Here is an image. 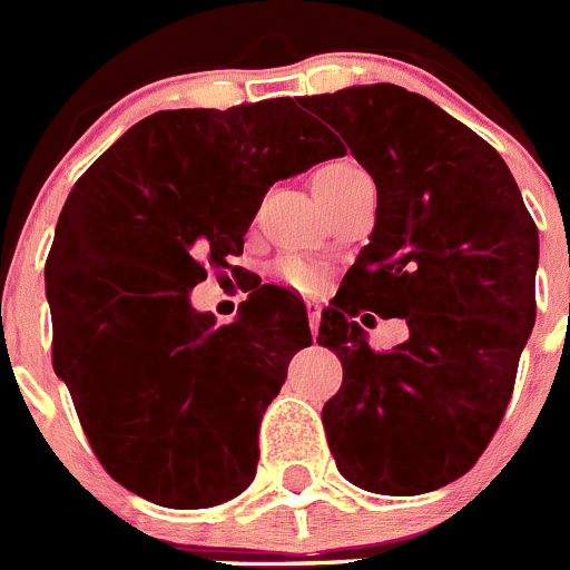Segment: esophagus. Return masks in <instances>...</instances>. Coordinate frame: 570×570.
I'll return each instance as SVG.
<instances>
[{
    "label": "esophagus",
    "mask_w": 570,
    "mask_h": 570,
    "mask_svg": "<svg viewBox=\"0 0 570 570\" xmlns=\"http://www.w3.org/2000/svg\"><path fill=\"white\" fill-rule=\"evenodd\" d=\"M320 316H322L320 305H316V302H308V325H311V334H314V340H316V334H320Z\"/></svg>",
    "instance_id": "34e87169"
}]
</instances>
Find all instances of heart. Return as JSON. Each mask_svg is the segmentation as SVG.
Wrapping results in <instances>:
<instances>
[{
    "mask_svg": "<svg viewBox=\"0 0 570 570\" xmlns=\"http://www.w3.org/2000/svg\"><path fill=\"white\" fill-rule=\"evenodd\" d=\"M362 174H365V170H362L360 165L351 163V159H331V163H322L320 168L311 174V185H314V194L320 196V199H325L328 194L340 190L347 179H354V176ZM276 276H279V282H285L288 288L299 291V294H314L322 285V279H325L320 265L302 259V256H285V259L276 262Z\"/></svg>",
    "mask_w": 570,
    "mask_h": 570,
    "instance_id": "obj_1",
    "label": "heart"
}]
</instances>
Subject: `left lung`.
<instances>
[{
  "mask_svg": "<svg viewBox=\"0 0 570 570\" xmlns=\"http://www.w3.org/2000/svg\"><path fill=\"white\" fill-rule=\"evenodd\" d=\"M376 183V225L322 311L342 360L322 407L347 482L414 497L460 480L497 434L537 320L540 236L502 156L400 85L305 97ZM400 315L412 336L374 352L353 316Z\"/></svg>",
  "mask_w": 570,
  "mask_h": 570,
  "instance_id": "8db88e82",
  "label": "left lung"
}]
</instances>
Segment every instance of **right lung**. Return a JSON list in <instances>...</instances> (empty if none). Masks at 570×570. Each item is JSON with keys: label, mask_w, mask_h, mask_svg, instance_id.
Listing matches in <instances>:
<instances>
[{"label": "right lung", "mask_w": 570, "mask_h": 570, "mask_svg": "<svg viewBox=\"0 0 570 570\" xmlns=\"http://www.w3.org/2000/svg\"><path fill=\"white\" fill-rule=\"evenodd\" d=\"M342 154L294 99H265L150 114L79 176L45 262L53 371L119 485L183 511L250 485L308 314L262 285L216 325L190 288L230 268L271 185Z\"/></svg>", "instance_id": "obj_1"}]
</instances>
